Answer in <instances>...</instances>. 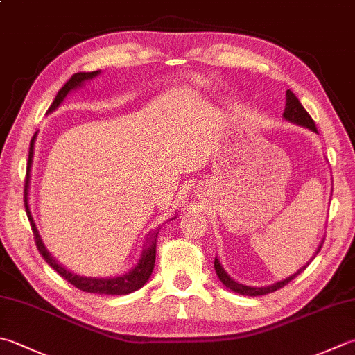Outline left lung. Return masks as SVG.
I'll list each match as a JSON object with an SVG mask.
<instances>
[{
    "label": "left lung",
    "instance_id": "left-lung-1",
    "mask_svg": "<svg viewBox=\"0 0 355 355\" xmlns=\"http://www.w3.org/2000/svg\"><path fill=\"white\" fill-rule=\"evenodd\" d=\"M283 117L287 120V122L291 123H295V125H300V126H304V128L311 130L313 132H318L317 131V126L315 123H313L312 117L307 114V111L303 108V105L300 103V100L295 97V94L291 89L286 91V106H284V112H283ZM323 245V241L320 243L318 249L315 250V255L320 252V249H322ZM315 255H313L311 258V261L315 258ZM309 261V263H311ZM309 263H306L302 269L297 270L293 275H289L287 278L282 279V282H277L273 284H269V286H261V287H257V286H247V284H241L238 282H235L229 273L225 272V269L223 267V264H220L219 258L216 257L215 258V270H216V275L218 278L220 279V283H223L227 289H230L232 292L235 293H239V295H247V297H258V295H266V293H270V292H275L278 289H282L283 286H286L287 283H291L293 278H295L297 275H300L307 266H309Z\"/></svg>",
    "mask_w": 355,
    "mask_h": 355
}]
</instances>
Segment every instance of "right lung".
I'll return each mask as SVG.
<instances>
[{"label":"right lung","instance_id":"right-lung-1","mask_svg":"<svg viewBox=\"0 0 355 355\" xmlns=\"http://www.w3.org/2000/svg\"><path fill=\"white\" fill-rule=\"evenodd\" d=\"M100 73V71H92V72H77L63 85V88L57 92L55 98L51 105V108L48 112H53L60 105L63 103V100L68 97L72 91H77L85 86L86 82L96 78ZM35 139H37V132L35 136L31 140V146H29V160H28V173H26V189H24V207H26V213H28V218L31 220L32 225V232L33 236H35V243L38 247V252L42 253V257L44 258L46 263H48L53 270H55L58 275H62L66 282H69L72 286H76L77 289L83 291V292H91V293H100V295H128V293L135 292L140 289L146 282H148L153 269H155V263H156V239L159 235V227L156 230H153L148 233L146 236L142 255H140L139 261L136 266L132 267L130 272L123 273V275H117V277H105V278H97V277H85V275H78V273H73L69 269H66L63 264H60L55 259V257H52L49 250L46 249V245L43 243L42 236H40L38 229L35 223H33L32 213L29 209V184H31V168H32V159H33V145H35ZM176 218V216H175ZM173 218V219H175Z\"/></svg>","mask_w":355,"mask_h":355}]
</instances>
